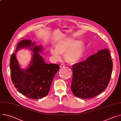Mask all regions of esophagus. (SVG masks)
Here are the masks:
<instances>
[{
  "instance_id": "1",
  "label": "esophagus",
  "mask_w": 121,
  "mask_h": 121,
  "mask_svg": "<svg viewBox=\"0 0 121 121\" xmlns=\"http://www.w3.org/2000/svg\"><path fill=\"white\" fill-rule=\"evenodd\" d=\"M65 65L64 64H61L60 65V68H63V67H65Z\"/></svg>"
}]
</instances>
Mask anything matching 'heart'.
Returning <instances> with one entry per match:
<instances>
[{"label": "heart", "mask_w": 121, "mask_h": 121, "mask_svg": "<svg viewBox=\"0 0 121 121\" xmlns=\"http://www.w3.org/2000/svg\"><path fill=\"white\" fill-rule=\"evenodd\" d=\"M55 48L50 49L51 54L53 58L59 61L61 59L60 54H65V61L71 65L77 63L81 59L84 51L83 41L81 40L75 41L73 37L61 40L56 44Z\"/></svg>", "instance_id": "heart-1"}]
</instances>
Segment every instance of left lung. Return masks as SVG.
<instances>
[{
  "label": "left lung",
  "mask_w": 121,
  "mask_h": 121,
  "mask_svg": "<svg viewBox=\"0 0 121 121\" xmlns=\"http://www.w3.org/2000/svg\"><path fill=\"white\" fill-rule=\"evenodd\" d=\"M72 67L73 94L80 98H89L106 89L111 78L113 64L108 49H104Z\"/></svg>",
  "instance_id": "left-lung-1"
}]
</instances>
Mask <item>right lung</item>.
<instances>
[{
    "label": "right lung",
    "mask_w": 121,
    "mask_h": 121,
    "mask_svg": "<svg viewBox=\"0 0 121 121\" xmlns=\"http://www.w3.org/2000/svg\"><path fill=\"white\" fill-rule=\"evenodd\" d=\"M22 48H28L33 52L28 68H21L17 59L16 53L10 60V74L15 87L22 94L32 99L41 98L47 95L53 77L59 69V65L47 64L39 53L43 51L41 45L35 42L25 39L17 45L16 52Z\"/></svg>",
    "instance_id": "add662e5"
}]
</instances>
